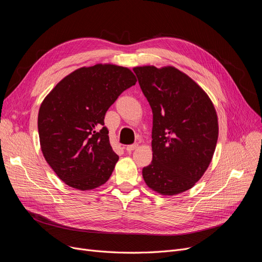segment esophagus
<instances>
[{
    "label": "esophagus",
    "mask_w": 262,
    "mask_h": 262,
    "mask_svg": "<svg viewBox=\"0 0 262 262\" xmlns=\"http://www.w3.org/2000/svg\"><path fill=\"white\" fill-rule=\"evenodd\" d=\"M138 146H139V145L137 144V143H135V144H130V145H127V146H126V150H127V152H129V153H130V152H133L134 149H136L137 147H138Z\"/></svg>",
    "instance_id": "34e87169"
}]
</instances>
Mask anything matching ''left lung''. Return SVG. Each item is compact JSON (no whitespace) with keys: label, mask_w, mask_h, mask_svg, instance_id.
<instances>
[{"label":"left lung","mask_w":262,"mask_h":262,"mask_svg":"<svg viewBox=\"0 0 262 262\" xmlns=\"http://www.w3.org/2000/svg\"><path fill=\"white\" fill-rule=\"evenodd\" d=\"M134 72L153 113V160L143 168L148 188L176 195L193 187L215 150V108L196 82L172 66L135 67Z\"/></svg>","instance_id":"1"}]
</instances>
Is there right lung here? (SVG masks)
<instances>
[{
  "label": "right lung",
  "mask_w": 262,
  "mask_h": 262,
  "mask_svg": "<svg viewBox=\"0 0 262 262\" xmlns=\"http://www.w3.org/2000/svg\"><path fill=\"white\" fill-rule=\"evenodd\" d=\"M136 81L135 74L125 67H82L63 77L41 103V150L66 185L86 191L109 180L119 156L109 142L105 114Z\"/></svg>",
  "instance_id": "1"
}]
</instances>
